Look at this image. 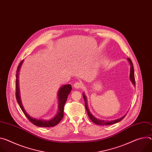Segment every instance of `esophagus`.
Returning <instances> with one entry per match:
<instances>
[{"label":"esophagus","mask_w":152,"mask_h":152,"mask_svg":"<svg viewBox=\"0 0 152 152\" xmlns=\"http://www.w3.org/2000/svg\"><path fill=\"white\" fill-rule=\"evenodd\" d=\"M82 83H80V82H75V83L74 84V87L75 88H82Z\"/></svg>","instance_id":"obj_1"}]
</instances>
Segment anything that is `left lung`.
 I'll use <instances>...</instances> for the list:
<instances>
[{"label":"left lung","mask_w":152,"mask_h":152,"mask_svg":"<svg viewBox=\"0 0 152 152\" xmlns=\"http://www.w3.org/2000/svg\"><path fill=\"white\" fill-rule=\"evenodd\" d=\"M128 61H129L130 62V64L131 65V70H130V80L132 82V83L135 85V79H134V68H133V63L131 61V59L130 58H128ZM83 98L84 99V101H85V107H86V108L87 110V113H88V117L90 118V119H91V121L96 124H97V125H100V126H108V125H111V124H116L119 121H121L122 119H123L124 118V117H125L126 116H124L118 119H116V120H114V121H104V120H101V119H98L95 118L91 113L90 112H89L88 110V107H87V98L86 97V96L84 94H83Z\"/></svg>","instance_id":"left-lung-1"}]
</instances>
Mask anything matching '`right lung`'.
<instances>
[{"instance_id": "right-lung-1", "label": "right lung", "mask_w": 152, "mask_h": 152, "mask_svg": "<svg viewBox=\"0 0 152 152\" xmlns=\"http://www.w3.org/2000/svg\"><path fill=\"white\" fill-rule=\"evenodd\" d=\"M23 62V60L19 63L16 70V100L22 110V111L25 115V116L28 118V119L34 125L41 127H52L56 126L60 122V121L62 120V119L64 117V105L66 101L67 98L68 94L70 93L72 88L71 85L68 84L65 85L59 90L58 96H59V112L58 115L55 116L54 118H53L50 121H46V120H39V119H36L29 116L27 114L22 105L20 96H19V84H18V75H19V72L20 70V68L22 65V64Z\"/></svg>"}]
</instances>
